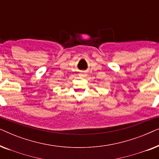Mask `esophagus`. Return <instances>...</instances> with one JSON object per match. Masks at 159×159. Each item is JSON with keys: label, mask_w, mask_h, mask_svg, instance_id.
<instances>
[{"label": "esophagus", "mask_w": 159, "mask_h": 159, "mask_svg": "<svg viewBox=\"0 0 159 159\" xmlns=\"http://www.w3.org/2000/svg\"><path fill=\"white\" fill-rule=\"evenodd\" d=\"M82 77H85L86 74H82Z\"/></svg>", "instance_id": "34e87169"}]
</instances>
